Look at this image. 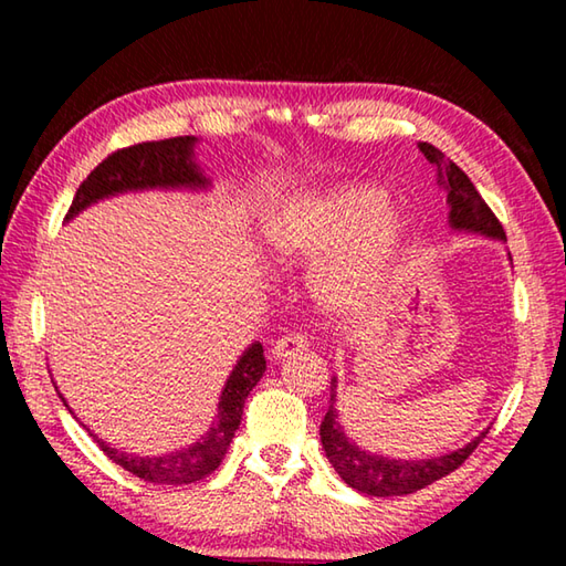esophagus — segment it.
Returning a JSON list of instances; mask_svg holds the SVG:
<instances>
[{
	"mask_svg": "<svg viewBox=\"0 0 566 566\" xmlns=\"http://www.w3.org/2000/svg\"><path fill=\"white\" fill-rule=\"evenodd\" d=\"M306 347H310V342H306V337H302V334H286V337L274 342L272 357L290 359V357H294V354H302Z\"/></svg>",
	"mask_w": 566,
	"mask_h": 566,
	"instance_id": "34e87169",
	"label": "esophagus"
}]
</instances>
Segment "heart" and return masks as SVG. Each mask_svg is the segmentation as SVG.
<instances>
[{
    "instance_id": "obj_1",
    "label": "heart",
    "mask_w": 566,
    "mask_h": 566,
    "mask_svg": "<svg viewBox=\"0 0 566 566\" xmlns=\"http://www.w3.org/2000/svg\"><path fill=\"white\" fill-rule=\"evenodd\" d=\"M409 234L405 209L371 181L306 191L262 227L264 254L280 270H310L312 300L324 317L349 322L375 310Z\"/></svg>"
}]
</instances>
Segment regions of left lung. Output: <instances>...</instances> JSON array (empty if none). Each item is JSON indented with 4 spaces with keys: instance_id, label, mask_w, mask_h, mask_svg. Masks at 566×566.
Here are the masks:
<instances>
[{
    "instance_id": "obj_1",
    "label": "left lung",
    "mask_w": 566,
    "mask_h": 566,
    "mask_svg": "<svg viewBox=\"0 0 566 566\" xmlns=\"http://www.w3.org/2000/svg\"><path fill=\"white\" fill-rule=\"evenodd\" d=\"M419 149L424 157L437 167V185L444 189L447 207H449V227L454 234H479L492 242L506 244L504 229L496 222L492 209L484 205L479 197L472 179H469L462 169H459L452 159H444L442 151L437 147L421 142ZM510 256V252H506ZM512 262V256H510ZM337 377H332L329 385V409L322 419L319 437L324 454H327L334 472L342 476L344 484L352 490L367 496H405L417 490H424L437 479L447 476L449 472L464 462V459L474 452L476 444L482 442L484 432H479L474 439H469L464 447L452 449V452L429 457V459H401V457H387L379 452H369V449L359 447L347 434L342 424L339 409H337Z\"/></svg>"
}]
</instances>
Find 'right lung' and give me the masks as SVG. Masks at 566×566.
Instances as JSON below:
<instances>
[{
	"label": "right lung",
	"mask_w": 566,
	"mask_h": 566,
	"mask_svg": "<svg viewBox=\"0 0 566 566\" xmlns=\"http://www.w3.org/2000/svg\"><path fill=\"white\" fill-rule=\"evenodd\" d=\"M197 137H175L165 142H145V145H134L119 149L109 155L92 175L82 181L76 189L74 202L66 212V222L84 212V209L104 202V199L129 195V191H209L212 179L205 175L202 165L197 161ZM266 369L264 349L260 342H252L242 352V357L229 371V377L219 395L217 415L209 424L207 432L187 447H179L167 454H132L104 442L94 432H90L102 452L107 454L114 464L127 469L129 474L145 479L151 484H191L212 474L222 464V459L229 449V442L234 439L239 421L244 415V399L249 391L256 387ZM56 389V385H54ZM56 395L66 405L62 391ZM72 411V409H70ZM74 417V411H72ZM76 419V417H74ZM84 427V424H82Z\"/></svg>",
	"instance_id": "add662e5"
}]
</instances>
